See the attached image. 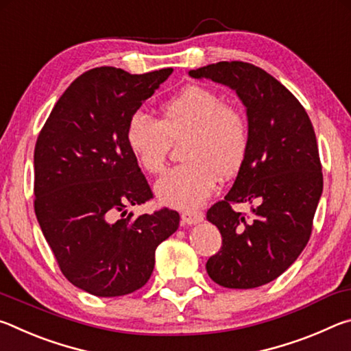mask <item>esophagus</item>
Instances as JSON below:
<instances>
[{"mask_svg": "<svg viewBox=\"0 0 351 351\" xmlns=\"http://www.w3.org/2000/svg\"><path fill=\"white\" fill-rule=\"evenodd\" d=\"M181 219H182V223L192 226V224H198L203 221L204 215L198 210H184L181 213Z\"/></svg>", "mask_w": 351, "mask_h": 351, "instance_id": "obj_1", "label": "esophagus"}]
</instances>
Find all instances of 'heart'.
<instances>
[{
  "mask_svg": "<svg viewBox=\"0 0 351 351\" xmlns=\"http://www.w3.org/2000/svg\"><path fill=\"white\" fill-rule=\"evenodd\" d=\"M130 153L147 173L159 175L171 142H182V161L154 186L162 204L193 209L204 203L221 180L239 173L249 150V127L241 112L209 88L190 85L161 105V121L144 112L128 119Z\"/></svg>",
  "mask_w": 351,
  "mask_h": 351,
  "instance_id": "heart-1",
  "label": "heart"
}]
</instances>
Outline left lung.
I'll return each mask as SVG.
<instances>
[{"label":"left lung","mask_w":351,"mask_h":351,"mask_svg":"<svg viewBox=\"0 0 351 351\" xmlns=\"http://www.w3.org/2000/svg\"><path fill=\"white\" fill-rule=\"evenodd\" d=\"M237 93L246 108L249 150L232 189L207 210L223 239L206 269L224 288L249 289L276 280L304 251L322 197L317 141L304 106L280 82L245 62L189 71ZM232 202L252 204L253 218Z\"/></svg>","instance_id":"8db88e82"}]
</instances>
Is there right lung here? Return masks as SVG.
I'll return each mask as SVG.
<instances>
[{
  "mask_svg": "<svg viewBox=\"0 0 351 351\" xmlns=\"http://www.w3.org/2000/svg\"><path fill=\"white\" fill-rule=\"evenodd\" d=\"M171 73L86 71L57 100L35 144L41 232L63 276L93 295H125L144 287L156 247L180 226V213L169 209L120 218L128 206L152 198L127 147L128 119Z\"/></svg>",
  "mask_w": 351,
  "mask_h": 351,
  "instance_id": "right-lung-1",
  "label": "right lung"
}]
</instances>
